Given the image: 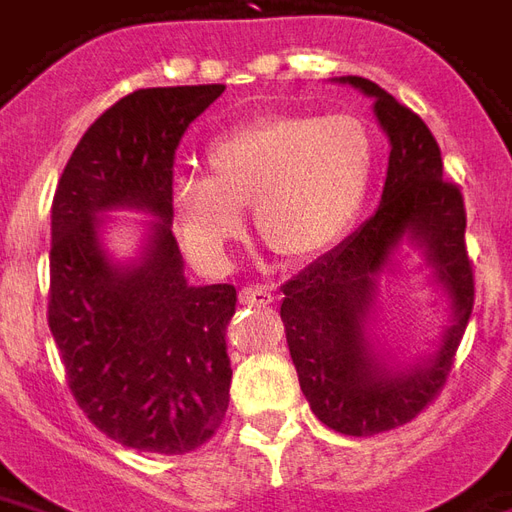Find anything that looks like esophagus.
<instances>
[{
	"instance_id": "1",
	"label": "esophagus",
	"mask_w": 512,
	"mask_h": 512,
	"mask_svg": "<svg viewBox=\"0 0 512 512\" xmlns=\"http://www.w3.org/2000/svg\"><path fill=\"white\" fill-rule=\"evenodd\" d=\"M241 304H246V307H266V304H271L274 301V293H271V288H266V285H249V288H241Z\"/></svg>"
}]
</instances>
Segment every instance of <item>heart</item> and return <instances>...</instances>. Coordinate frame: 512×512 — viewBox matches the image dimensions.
I'll use <instances>...</instances> for the list:
<instances>
[{
    "label": "heart",
    "instance_id": "heart-1",
    "mask_svg": "<svg viewBox=\"0 0 512 512\" xmlns=\"http://www.w3.org/2000/svg\"><path fill=\"white\" fill-rule=\"evenodd\" d=\"M205 158L211 175H172L169 205L186 252L208 268L227 263L246 205L274 255H323L356 219L373 172L370 136L348 115L260 117L216 136Z\"/></svg>",
    "mask_w": 512,
    "mask_h": 512
}]
</instances>
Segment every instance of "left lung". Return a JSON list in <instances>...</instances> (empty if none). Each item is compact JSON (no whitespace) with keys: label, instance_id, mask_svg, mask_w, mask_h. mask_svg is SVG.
<instances>
[{"label":"left lung","instance_id":"left-lung-1","mask_svg":"<svg viewBox=\"0 0 512 512\" xmlns=\"http://www.w3.org/2000/svg\"><path fill=\"white\" fill-rule=\"evenodd\" d=\"M340 82L376 98L373 109L392 145L384 194L351 238L282 285L279 315L315 417L345 436H373L411 422L441 392L472 315L474 274L463 241L461 189L441 178V150L430 128L376 82L362 76ZM400 240L423 249L453 307L437 354L411 371H392L378 360L364 332L375 277Z\"/></svg>","mask_w":512,"mask_h":512}]
</instances>
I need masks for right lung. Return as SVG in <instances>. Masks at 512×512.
Listing matches in <instances>:
<instances>
[{"mask_svg": "<svg viewBox=\"0 0 512 512\" xmlns=\"http://www.w3.org/2000/svg\"><path fill=\"white\" fill-rule=\"evenodd\" d=\"M222 93L224 84H191L120 98L84 131L54 191L49 329L87 419L139 452L197 450L230 403L235 288L186 282L169 205L180 139ZM117 207L159 216L126 267L97 241V213Z\"/></svg>", "mask_w": 512, "mask_h": 512, "instance_id": "add662e5", "label": "right lung"}]
</instances>
